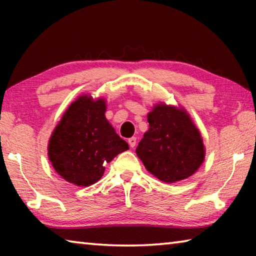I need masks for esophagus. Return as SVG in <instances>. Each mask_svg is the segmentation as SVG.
Here are the masks:
<instances>
[{
    "label": "esophagus",
    "mask_w": 256,
    "mask_h": 256,
    "mask_svg": "<svg viewBox=\"0 0 256 256\" xmlns=\"http://www.w3.org/2000/svg\"><path fill=\"white\" fill-rule=\"evenodd\" d=\"M128 144H130V146H131V148H134V146H136V138H128Z\"/></svg>",
    "instance_id": "obj_1"
}]
</instances>
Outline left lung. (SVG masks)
Segmentation results:
<instances>
[{
    "mask_svg": "<svg viewBox=\"0 0 256 256\" xmlns=\"http://www.w3.org/2000/svg\"><path fill=\"white\" fill-rule=\"evenodd\" d=\"M149 130L136 152L146 170L164 183L192 176L204 162V146L184 108L157 104L148 114Z\"/></svg>",
    "mask_w": 256,
    "mask_h": 256,
    "instance_id": "8db88e82",
    "label": "left lung"
}]
</instances>
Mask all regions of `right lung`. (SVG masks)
<instances>
[{
	"mask_svg": "<svg viewBox=\"0 0 256 256\" xmlns=\"http://www.w3.org/2000/svg\"><path fill=\"white\" fill-rule=\"evenodd\" d=\"M106 102L80 96L56 125L48 142V158L54 170L68 183L90 186L102 178L107 162L126 151L106 120Z\"/></svg>",
	"mask_w": 256,
	"mask_h": 256,
	"instance_id": "1",
	"label": "right lung"
}]
</instances>
